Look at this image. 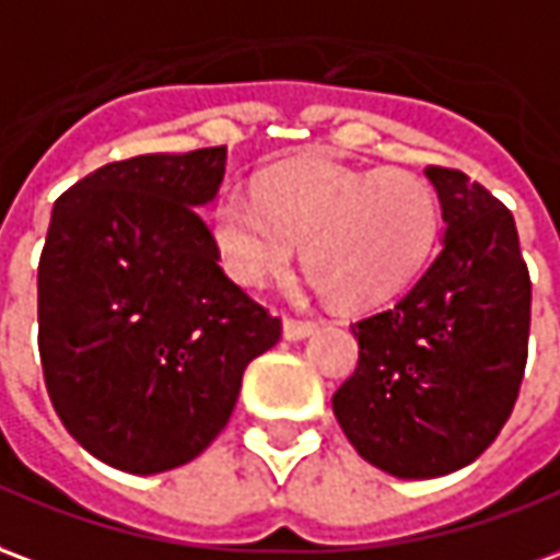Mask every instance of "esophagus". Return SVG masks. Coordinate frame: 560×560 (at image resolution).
I'll return each instance as SVG.
<instances>
[{"label": "esophagus", "mask_w": 560, "mask_h": 560, "mask_svg": "<svg viewBox=\"0 0 560 560\" xmlns=\"http://www.w3.org/2000/svg\"><path fill=\"white\" fill-rule=\"evenodd\" d=\"M284 339H291V342H296V339H306L308 334H315V324L312 320H293V318H284Z\"/></svg>", "instance_id": "34e87169"}]
</instances>
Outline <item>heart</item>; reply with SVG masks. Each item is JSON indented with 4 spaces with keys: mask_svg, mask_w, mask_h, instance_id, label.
Wrapping results in <instances>:
<instances>
[{
    "mask_svg": "<svg viewBox=\"0 0 560 560\" xmlns=\"http://www.w3.org/2000/svg\"><path fill=\"white\" fill-rule=\"evenodd\" d=\"M440 197L406 170L293 160L264 172L254 199L218 194L209 236L226 279L264 288L303 245L308 281L339 308H375L424 272L440 242Z\"/></svg>",
    "mask_w": 560,
    "mask_h": 560,
    "instance_id": "obj_1",
    "label": "heart"
}]
</instances>
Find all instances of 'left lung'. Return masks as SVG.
Returning <instances> with one entry per match:
<instances>
[{"label": "left lung", "mask_w": 560, "mask_h": 560, "mask_svg": "<svg viewBox=\"0 0 560 560\" xmlns=\"http://www.w3.org/2000/svg\"><path fill=\"white\" fill-rule=\"evenodd\" d=\"M424 172L443 206V252L402 300L351 324L358 366L334 394L348 443L400 479L460 470L498 440L530 334L512 212L464 172Z\"/></svg>", "instance_id": "left-lung-1"}]
</instances>
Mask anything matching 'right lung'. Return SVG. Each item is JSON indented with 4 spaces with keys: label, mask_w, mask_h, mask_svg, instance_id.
Wrapping results in <instances>:
<instances>
[{
    "label": "right lung",
    "mask_w": 560,
    "mask_h": 560,
    "mask_svg": "<svg viewBox=\"0 0 560 560\" xmlns=\"http://www.w3.org/2000/svg\"><path fill=\"white\" fill-rule=\"evenodd\" d=\"M226 148L105 163L54 202L38 260V354L50 402L117 470H172L206 452L245 366L281 320L218 267L197 209Z\"/></svg>",
    "instance_id": "1"
}]
</instances>
